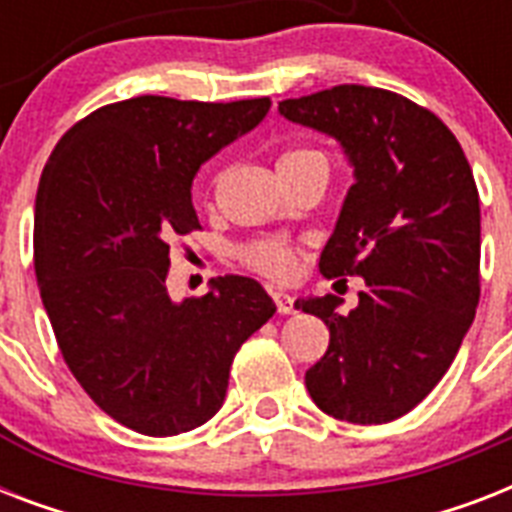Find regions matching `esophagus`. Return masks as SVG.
Here are the masks:
<instances>
[{"mask_svg": "<svg viewBox=\"0 0 512 512\" xmlns=\"http://www.w3.org/2000/svg\"><path fill=\"white\" fill-rule=\"evenodd\" d=\"M271 295H273V303H276V311L284 313V316L295 311V297L287 295V292H271Z\"/></svg>", "mask_w": 512, "mask_h": 512, "instance_id": "1", "label": "esophagus"}]
</instances>
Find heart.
<instances>
[{
    "label": "heart",
    "mask_w": 512,
    "mask_h": 512,
    "mask_svg": "<svg viewBox=\"0 0 512 512\" xmlns=\"http://www.w3.org/2000/svg\"><path fill=\"white\" fill-rule=\"evenodd\" d=\"M327 162L319 151L313 148H289L279 156V167H289V164H300V162ZM241 257L244 263L252 268V271L263 273V276H271V279H289L295 273V247H289L287 241L279 239H265L255 241V244H247L241 249Z\"/></svg>",
    "instance_id": "obj_1"
}]
</instances>
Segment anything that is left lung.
I'll return each mask as SVG.
<instances>
[{"label": "left lung", "instance_id": "1", "mask_svg": "<svg viewBox=\"0 0 512 512\" xmlns=\"http://www.w3.org/2000/svg\"><path fill=\"white\" fill-rule=\"evenodd\" d=\"M289 122L332 135L356 183L321 252L324 276H364L358 305L308 297L329 327L305 372L321 412L382 425L436 388L476 319L481 207L465 151L433 111L380 87L340 84L279 103Z\"/></svg>", "mask_w": 512, "mask_h": 512}]
</instances>
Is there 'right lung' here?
I'll list each match as a JSON object with an SVG mask.
<instances>
[{"label": "right lung", "mask_w": 512, "mask_h": 512, "mask_svg": "<svg viewBox=\"0 0 512 512\" xmlns=\"http://www.w3.org/2000/svg\"><path fill=\"white\" fill-rule=\"evenodd\" d=\"M268 98L111 103L58 140L34 207V268L68 369L95 404L143 436H177L223 406L236 350L276 313L255 279L167 295L170 239L201 228L191 183L255 130Z\"/></svg>", "instance_id": "1"}]
</instances>
